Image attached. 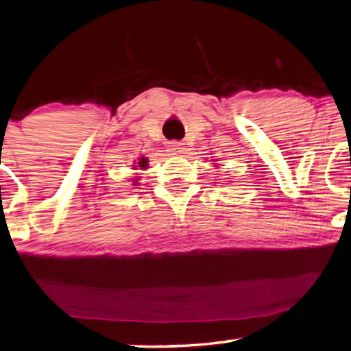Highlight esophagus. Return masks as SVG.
<instances>
[{"instance_id": "1", "label": "esophagus", "mask_w": 351, "mask_h": 351, "mask_svg": "<svg viewBox=\"0 0 351 351\" xmlns=\"http://www.w3.org/2000/svg\"><path fill=\"white\" fill-rule=\"evenodd\" d=\"M169 148H170V152H173V153H181V152H184V144L180 141H171V142H169Z\"/></svg>"}]
</instances>
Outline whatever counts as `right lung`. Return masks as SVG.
<instances>
[{
	"instance_id": "obj_1",
	"label": "right lung",
	"mask_w": 351,
	"mask_h": 351,
	"mask_svg": "<svg viewBox=\"0 0 351 351\" xmlns=\"http://www.w3.org/2000/svg\"><path fill=\"white\" fill-rule=\"evenodd\" d=\"M147 162H148V161H147V159H145V158H141V161H139V162H138V164H139V165H136V167H141V169H145V167H147Z\"/></svg>"
}]
</instances>
